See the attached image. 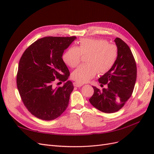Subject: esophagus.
<instances>
[{"instance_id":"1","label":"esophagus","mask_w":154,"mask_h":154,"mask_svg":"<svg viewBox=\"0 0 154 154\" xmlns=\"http://www.w3.org/2000/svg\"><path fill=\"white\" fill-rule=\"evenodd\" d=\"M73 85H74V87H82V86L83 85V84H82V83H80L76 82H74V83H73Z\"/></svg>"}]
</instances>
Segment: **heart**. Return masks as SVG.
Wrapping results in <instances>:
<instances>
[{
  "label": "heart",
  "instance_id": "b5f03b06",
  "mask_svg": "<svg viewBox=\"0 0 154 154\" xmlns=\"http://www.w3.org/2000/svg\"><path fill=\"white\" fill-rule=\"evenodd\" d=\"M87 64L82 65L72 73L74 80L84 83L94 77L98 71L103 74L112 68L118 58L116 45L101 38H82L78 47H71L63 54V60L70 67L80 63L82 55H87Z\"/></svg>",
  "mask_w": 154,
  "mask_h": 154
}]
</instances>
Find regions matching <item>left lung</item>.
Returning a JSON list of instances; mask_svg holds the SVG:
<instances>
[{
    "label": "left lung",
    "instance_id": "8db88e82",
    "mask_svg": "<svg viewBox=\"0 0 154 154\" xmlns=\"http://www.w3.org/2000/svg\"><path fill=\"white\" fill-rule=\"evenodd\" d=\"M118 58L109 72L98 79L101 87L92 86L94 94L89 99L91 105L105 113L120 110L131 96L137 78L136 63L128 45L119 38L114 40Z\"/></svg>",
    "mask_w": 154,
    "mask_h": 154
}]
</instances>
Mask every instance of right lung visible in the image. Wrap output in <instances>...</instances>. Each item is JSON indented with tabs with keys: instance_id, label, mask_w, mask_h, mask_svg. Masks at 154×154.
Returning <instances> with one entry per match:
<instances>
[{
	"instance_id": "obj_1",
	"label": "right lung",
	"mask_w": 154,
	"mask_h": 154,
	"mask_svg": "<svg viewBox=\"0 0 154 154\" xmlns=\"http://www.w3.org/2000/svg\"><path fill=\"white\" fill-rule=\"evenodd\" d=\"M76 36H46L27 48L20 58L17 85L22 101L31 114L40 119L53 120L66 110L74 86L67 81L54 88L56 79L66 81L70 72L62 59Z\"/></svg>"
}]
</instances>
